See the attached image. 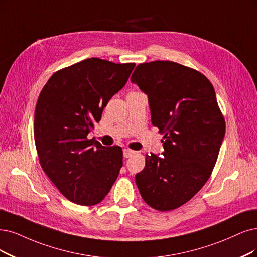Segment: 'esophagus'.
Wrapping results in <instances>:
<instances>
[{"label":"esophagus","instance_id":"esophagus-1","mask_svg":"<svg viewBox=\"0 0 257 257\" xmlns=\"http://www.w3.org/2000/svg\"><path fill=\"white\" fill-rule=\"evenodd\" d=\"M135 155H136V151L131 150L129 148L123 149V157H125V158H131L132 156H135Z\"/></svg>","mask_w":257,"mask_h":257}]
</instances>
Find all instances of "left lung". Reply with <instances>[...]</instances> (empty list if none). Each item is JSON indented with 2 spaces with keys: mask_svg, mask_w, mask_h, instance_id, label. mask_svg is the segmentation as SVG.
<instances>
[{
  "mask_svg": "<svg viewBox=\"0 0 257 257\" xmlns=\"http://www.w3.org/2000/svg\"><path fill=\"white\" fill-rule=\"evenodd\" d=\"M131 81L148 95L151 122L164 135V158L146 156L136 176L143 200L160 212L185 204L210 179L225 134L213 84L174 61L139 64Z\"/></svg>",
  "mask_w": 257,
  "mask_h": 257,
  "instance_id": "1",
  "label": "left lung"
}]
</instances>
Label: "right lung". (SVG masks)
Returning <instances> with one entry per match:
<instances>
[{"instance_id": "right-lung-1", "label": "right lung", "mask_w": 257, "mask_h": 257, "mask_svg": "<svg viewBox=\"0 0 257 257\" xmlns=\"http://www.w3.org/2000/svg\"><path fill=\"white\" fill-rule=\"evenodd\" d=\"M135 66L89 58L55 72L40 92L34 120L39 163L71 202L99 203L118 177L121 147H104L88 134Z\"/></svg>"}]
</instances>
